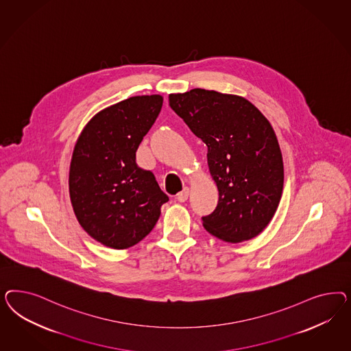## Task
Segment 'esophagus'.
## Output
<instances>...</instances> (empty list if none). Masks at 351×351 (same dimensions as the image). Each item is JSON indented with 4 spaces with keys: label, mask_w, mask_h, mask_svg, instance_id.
<instances>
[{
    "label": "esophagus",
    "mask_w": 351,
    "mask_h": 351,
    "mask_svg": "<svg viewBox=\"0 0 351 351\" xmlns=\"http://www.w3.org/2000/svg\"><path fill=\"white\" fill-rule=\"evenodd\" d=\"M189 188H184V191H180L179 194H178V201L179 202H185L186 199H188V197H189Z\"/></svg>",
    "instance_id": "esophagus-1"
}]
</instances>
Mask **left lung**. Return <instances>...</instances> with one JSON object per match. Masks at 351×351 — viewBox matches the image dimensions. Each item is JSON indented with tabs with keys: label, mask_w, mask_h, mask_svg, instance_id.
<instances>
[{
	"label": "left lung",
	"mask_w": 351,
	"mask_h": 351,
	"mask_svg": "<svg viewBox=\"0 0 351 351\" xmlns=\"http://www.w3.org/2000/svg\"><path fill=\"white\" fill-rule=\"evenodd\" d=\"M172 110L207 145L219 203L203 216L204 229L229 243L261 233L276 213L285 170L276 132L247 99L193 88L170 94Z\"/></svg>",
	"instance_id": "1"
}]
</instances>
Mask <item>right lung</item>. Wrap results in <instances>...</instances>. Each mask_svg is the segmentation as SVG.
<instances>
[{"label":"right lung","mask_w":351,"mask_h":351,"mask_svg":"<svg viewBox=\"0 0 351 351\" xmlns=\"http://www.w3.org/2000/svg\"><path fill=\"white\" fill-rule=\"evenodd\" d=\"M160 95L132 96L96 113L75 143L69 195L80 225L99 243L125 250L158 221L169 201L153 172L136 165V150L156 122Z\"/></svg>","instance_id":"1"}]
</instances>
